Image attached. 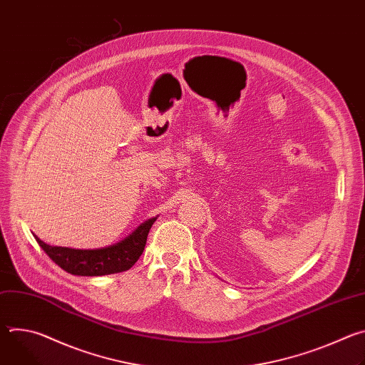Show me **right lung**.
Listing matches in <instances>:
<instances>
[{"label":"right lung","instance_id":"add662e5","mask_svg":"<svg viewBox=\"0 0 365 365\" xmlns=\"http://www.w3.org/2000/svg\"><path fill=\"white\" fill-rule=\"evenodd\" d=\"M158 217L137 227L123 241L96 250H76L69 247H51L38 237L36 241L43 251L65 272L75 276H107L131 269L144 251L148 231Z\"/></svg>","mask_w":365,"mask_h":365}]
</instances>
